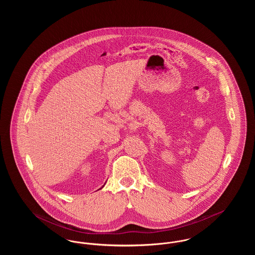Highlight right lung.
Here are the masks:
<instances>
[{
    "mask_svg": "<svg viewBox=\"0 0 255 255\" xmlns=\"http://www.w3.org/2000/svg\"><path fill=\"white\" fill-rule=\"evenodd\" d=\"M104 185H105V183H104ZM104 185H103V186H104ZM103 186H102V187H103ZM102 187H101V188H102Z\"/></svg>",
    "mask_w": 255,
    "mask_h": 255,
    "instance_id": "obj_1",
    "label": "right lung"
}]
</instances>
